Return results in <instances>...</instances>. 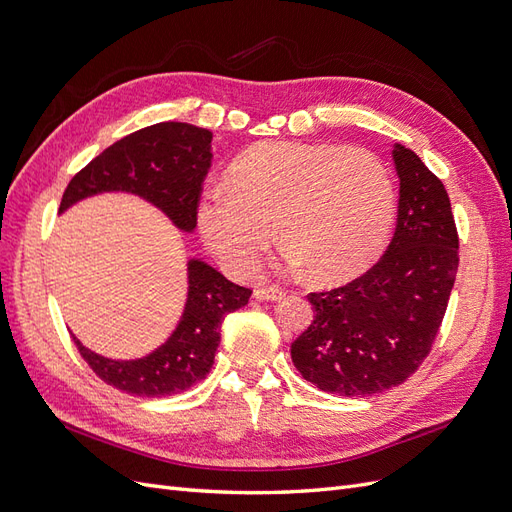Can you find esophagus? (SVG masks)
<instances>
[{
	"label": "esophagus",
	"instance_id": "obj_1",
	"mask_svg": "<svg viewBox=\"0 0 512 512\" xmlns=\"http://www.w3.org/2000/svg\"><path fill=\"white\" fill-rule=\"evenodd\" d=\"M254 297L258 301H282L286 297V290L277 288V286H262L254 290Z\"/></svg>",
	"mask_w": 512,
	"mask_h": 512
}]
</instances>
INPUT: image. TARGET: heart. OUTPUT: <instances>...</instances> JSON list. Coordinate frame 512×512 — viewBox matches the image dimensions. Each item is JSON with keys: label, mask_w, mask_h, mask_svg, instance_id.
<instances>
[{"label": "heart", "mask_w": 512, "mask_h": 512, "mask_svg": "<svg viewBox=\"0 0 512 512\" xmlns=\"http://www.w3.org/2000/svg\"><path fill=\"white\" fill-rule=\"evenodd\" d=\"M389 173L363 147L269 141L230 164L226 185L205 192L198 226L209 250L237 277L258 273L275 241L318 282H342L374 260L389 235Z\"/></svg>", "instance_id": "b5f03b06"}]
</instances>
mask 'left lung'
<instances>
[{
	"label": "left lung",
	"mask_w": 512,
	"mask_h": 512,
	"mask_svg": "<svg viewBox=\"0 0 512 512\" xmlns=\"http://www.w3.org/2000/svg\"><path fill=\"white\" fill-rule=\"evenodd\" d=\"M395 235L350 284L309 292L314 320L290 346L301 376L324 393L365 397L406 382L431 352L459 267V237L444 183L395 145Z\"/></svg>",
	"instance_id": "left-lung-1"
}]
</instances>
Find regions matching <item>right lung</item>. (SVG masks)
Returning <instances> with one entry per match:
<instances>
[{
    "label": "right lung",
    "mask_w": 512,
    "mask_h": 512,
    "mask_svg": "<svg viewBox=\"0 0 512 512\" xmlns=\"http://www.w3.org/2000/svg\"><path fill=\"white\" fill-rule=\"evenodd\" d=\"M211 138L209 130L179 121L123 136L72 177L59 211L94 194L130 192L162 209L177 228L192 232L213 158ZM188 284V301L175 333L143 359H104L72 335L100 380L136 397H164L188 391L209 374L224 316L247 305L252 290L228 282L203 260L188 262Z\"/></svg>",
    "instance_id": "obj_1"
}]
</instances>
